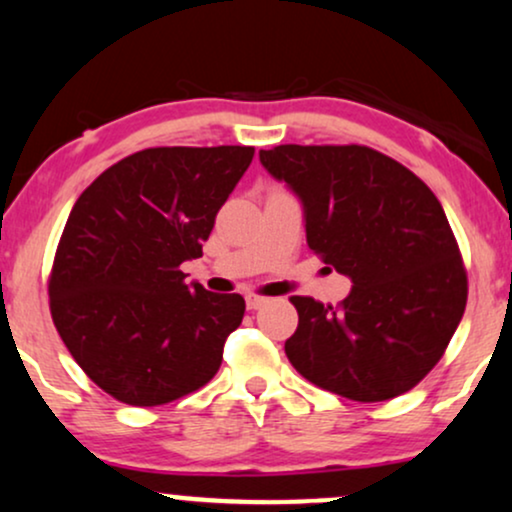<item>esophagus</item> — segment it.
<instances>
[{"label": "esophagus", "mask_w": 512, "mask_h": 512, "mask_svg": "<svg viewBox=\"0 0 512 512\" xmlns=\"http://www.w3.org/2000/svg\"><path fill=\"white\" fill-rule=\"evenodd\" d=\"M267 303H269V298H262V295H248V298H245L248 310H260V307H264Z\"/></svg>", "instance_id": "34e87169"}]
</instances>
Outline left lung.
Masks as SVG:
<instances>
[{
	"mask_svg": "<svg viewBox=\"0 0 512 512\" xmlns=\"http://www.w3.org/2000/svg\"><path fill=\"white\" fill-rule=\"evenodd\" d=\"M260 162L303 202L310 250L353 281L336 307L293 295L291 365L360 403L410 391L446 353L467 305L463 255L441 202L365 145H279L260 150Z\"/></svg>",
	"mask_w": 512,
	"mask_h": 512,
	"instance_id": "8db88e82",
	"label": "left lung"
}]
</instances>
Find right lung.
I'll use <instances>...</instances> for the list:
<instances>
[{
    "mask_svg": "<svg viewBox=\"0 0 512 512\" xmlns=\"http://www.w3.org/2000/svg\"><path fill=\"white\" fill-rule=\"evenodd\" d=\"M255 147H147L102 171L61 233L49 310L73 360L109 396L155 408L219 372L243 322L238 293L186 283Z\"/></svg>",
    "mask_w": 512,
    "mask_h": 512,
    "instance_id": "add662e5",
    "label": "right lung"
}]
</instances>
